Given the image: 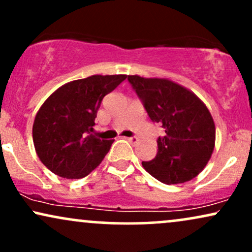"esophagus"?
<instances>
[{"label": "esophagus", "instance_id": "obj_1", "mask_svg": "<svg viewBox=\"0 0 252 252\" xmlns=\"http://www.w3.org/2000/svg\"><path fill=\"white\" fill-rule=\"evenodd\" d=\"M126 140H128L131 144H136V143L138 142V138L137 137H128V138H126Z\"/></svg>", "mask_w": 252, "mask_h": 252}]
</instances>
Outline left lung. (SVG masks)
Masks as SVG:
<instances>
[{
  "instance_id": "1",
  "label": "left lung",
  "mask_w": 252,
  "mask_h": 252,
  "mask_svg": "<svg viewBox=\"0 0 252 252\" xmlns=\"http://www.w3.org/2000/svg\"><path fill=\"white\" fill-rule=\"evenodd\" d=\"M153 122L164 136L158 140V154L143 161V168L166 185L194 179L210 161L216 142L212 115L194 92L167 78L128 76Z\"/></svg>"
}]
</instances>
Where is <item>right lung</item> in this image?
<instances>
[{
	"instance_id": "1",
	"label": "right lung",
	"mask_w": 252,
	"mask_h": 252,
	"mask_svg": "<svg viewBox=\"0 0 252 252\" xmlns=\"http://www.w3.org/2000/svg\"><path fill=\"white\" fill-rule=\"evenodd\" d=\"M126 74L94 76L57 89L36 112L33 142L40 161L54 174L82 179L99 166L112 141L94 134V118L106 94Z\"/></svg>"
}]
</instances>
